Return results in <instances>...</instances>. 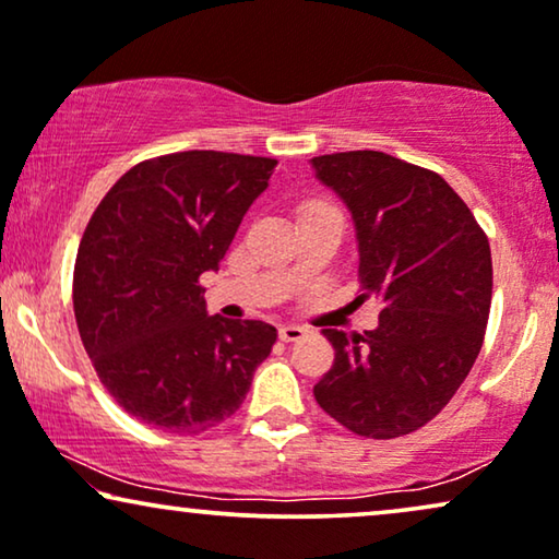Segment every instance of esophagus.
<instances>
[{
	"label": "esophagus",
	"instance_id": "obj_1",
	"mask_svg": "<svg viewBox=\"0 0 559 559\" xmlns=\"http://www.w3.org/2000/svg\"><path fill=\"white\" fill-rule=\"evenodd\" d=\"M280 336L285 342H298V340H302V336H306V329L298 326V323H285V326L280 329Z\"/></svg>",
	"mask_w": 559,
	"mask_h": 559
}]
</instances>
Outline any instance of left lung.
I'll return each instance as SVG.
<instances>
[{
  "mask_svg": "<svg viewBox=\"0 0 559 559\" xmlns=\"http://www.w3.org/2000/svg\"><path fill=\"white\" fill-rule=\"evenodd\" d=\"M311 165L353 215L357 277L383 306L365 336L323 329L334 365L313 396L357 436H406L451 402L477 360L492 302L490 243L432 170L376 150Z\"/></svg>",
  "mask_w": 559,
  "mask_h": 559,
  "instance_id": "obj_1",
  "label": "left lung"
}]
</instances>
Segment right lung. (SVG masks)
I'll return each instance as SVG.
<instances>
[{
	"instance_id": "add662e5",
	"label": "right lung",
	"mask_w": 559,
	"mask_h": 559,
	"mask_svg": "<svg viewBox=\"0 0 559 559\" xmlns=\"http://www.w3.org/2000/svg\"><path fill=\"white\" fill-rule=\"evenodd\" d=\"M277 160L189 150L144 160L93 212L74 319L100 383L150 427L197 436L236 415L277 329L206 313L215 272Z\"/></svg>"
}]
</instances>
